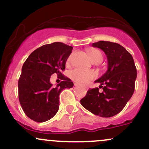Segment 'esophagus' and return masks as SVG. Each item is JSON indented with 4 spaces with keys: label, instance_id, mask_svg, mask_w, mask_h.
Here are the masks:
<instances>
[{
    "label": "esophagus",
    "instance_id": "34e87169",
    "mask_svg": "<svg viewBox=\"0 0 149 149\" xmlns=\"http://www.w3.org/2000/svg\"><path fill=\"white\" fill-rule=\"evenodd\" d=\"M74 85H75V86H77V85H79V84H77V83H74ZM84 88H86V89H87V87H84Z\"/></svg>",
    "mask_w": 149,
    "mask_h": 149
}]
</instances>
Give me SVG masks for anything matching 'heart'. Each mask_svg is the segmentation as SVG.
Segmentation results:
<instances>
[{
  "label": "heart",
  "mask_w": 149,
  "mask_h": 149,
  "mask_svg": "<svg viewBox=\"0 0 149 149\" xmlns=\"http://www.w3.org/2000/svg\"><path fill=\"white\" fill-rule=\"evenodd\" d=\"M89 55L93 62L97 61V60H100L102 62V58H103L102 53L98 49H92L89 52ZM72 56V54L69 56L67 60V63L69 64L71 62ZM96 76H97L96 73L92 70H84L81 68L74 69L70 72V77L72 78V79L79 84L88 83L89 81L95 78Z\"/></svg>",
  "instance_id": "b5f03b06"
}]
</instances>
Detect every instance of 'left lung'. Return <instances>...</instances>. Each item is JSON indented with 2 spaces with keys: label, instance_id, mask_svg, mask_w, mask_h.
Masks as SVG:
<instances>
[{
  "label": "left lung",
  "instance_id": "8db88e82",
  "mask_svg": "<svg viewBox=\"0 0 149 149\" xmlns=\"http://www.w3.org/2000/svg\"><path fill=\"white\" fill-rule=\"evenodd\" d=\"M92 46L106 54L108 69L95 81L100 83L103 92H100L99 88L89 89L80 103L94 114L111 117L124 109L134 94L136 68L132 55L118 43L99 41Z\"/></svg>",
  "mask_w": 149,
  "mask_h": 149
}]
</instances>
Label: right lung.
<instances>
[{
  "label": "right lung",
  "instance_id": "obj_1",
  "mask_svg": "<svg viewBox=\"0 0 149 149\" xmlns=\"http://www.w3.org/2000/svg\"><path fill=\"white\" fill-rule=\"evenodd\" d=\"M73 47L62 42L45 45L33 51L24 62L18 80V96L25 114L36 122L52 119L59 109V95L65 88L74 86L61 71ZM56 73L63 81L55 88L51 75Z\"/></svg>",
  "mask_w": 149,
  "mask_h": 149
}]
</instances>
